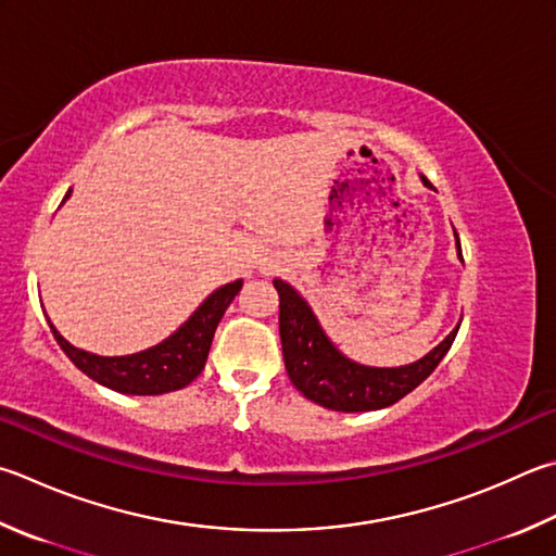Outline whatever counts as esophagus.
Instances as JSON below:
<instances>
[{
    "mask_svg": "<svg viewBox=\"0 0 556 556\" xmlns=\"http://www.w3.org/2000/svg\"><path fill=\"white\" fill-rule=\"evenodd\" d=\"M262 269H265L267 275H269V271H275V269H277V265H271V262H269V265H265V267H262Z\"/></svg>",
    "mask_w": 556,
    "mask_h": 556,
    "instance_id": "34e87169",
    "label": "esophagus"
}]
</instances>
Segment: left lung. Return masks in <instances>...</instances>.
I'll return each mask as SVG.
<instances>
[{
    "label": "left lung",
    "instance_id": "obj_1",
    "mask_svg": "<svg viewBox=\"0 0 556 556\" xmlns=\"http://www.w3.org/2000/svg\"><path fill=\"white\" fill-rule=\"evenodd\" d=\"M420 179L430 187L426 177L420 175ZM457 255L462 260L459 238ZM275 289L279 294V338L287 375L306 399L330 410L362 413L393 406L435 371L459 330L454 328L435 350H430L413 365L365 367L332 345L311 306L294 287L275 279Z\"/></svg>",
    "mask_w": 556,
    "mask_h": 556
}]
</instances>
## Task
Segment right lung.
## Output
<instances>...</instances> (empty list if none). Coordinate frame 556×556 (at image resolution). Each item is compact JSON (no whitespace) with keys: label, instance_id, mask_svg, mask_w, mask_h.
<instances>
[{"label":"right lung","instance_id":"right-lung-1","mask_svg":"<svg viewBox=\"0 0 556 556\" xmlns=\"http://www.w3.org/2000/svg\"><path fill=\"white\" fill-rule=\"evenodd\" d=\"M67 197L70 191L65 199ZM240 289H243V279H236L230 285L216 289L167 340H163L155 348L124 357H99L92 355V352L70 345L55 330L53 323H48L58 345L63 348L65 355L73 359V365L79 371H85L89 379H94L102 387H109L118 393L157 396V393L185 389L187 383L201 375L218 323Z\"/></svg>","mask_w":556,"mask_h":556}]
</instances>
